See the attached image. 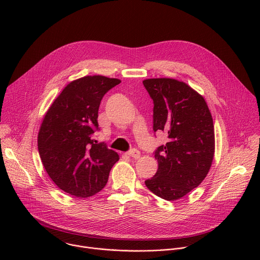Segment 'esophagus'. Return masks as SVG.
I'll return each mask as SVG.
<instances>
[{"label": "esophagus", "mask_w": 260, "mask_h": 260, "mask_svg": "<svg viewBox=\"0 0 260 260\" xmlns=\"http://www.w3.org/2000/svg\"><path fill=\"white\" fill-rule=\"evenodd\" d=\"M126 154L131 157H134V158H139L140 157V151L138 149H136V148H133V149L127 151Z\"/></svg>", "instance_id": "1"}]
</instances>
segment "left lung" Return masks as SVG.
Segmentation results:
<instances>
[{"instance_id": "1", "label": "left lung", "mask_w": 260, "mask_h": 260, "mask_svg": "<svg viewBox=\"0 0 260 260\" xmlns=\"http://www.w3.org/2000/svg\"><path fill=\"white\" fill-rule=\"evenodd\" d=\"M153 100V131L169 142L154 151L158 169L145 181L147 188L166 201H176L198 187L211 168L215 137L205 99L189 85L171 78L143 81Z\"/></svg>"}]
</instances>
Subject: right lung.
Listing matches in <instances>:
<instances>
[{
  "mask_svg": "<svg viewBox=\"0 0 260 260\" xmlns=\"http://www.w3.org/2000/svg\"><path fill=\"white\" fill-rule=\"evenodd\" d=\"M119 79L86 76L69 83L54 100L38 135L42 164L56 186L77 198L101 191L119 159L117 152L92 139L99 131L103 96Z\"/></svg>",
  "mask_w": 260,
  "mask_h": 260,
  "instance_id": "right-lung-1",
  "label": "right lung"
}]
</instances>
